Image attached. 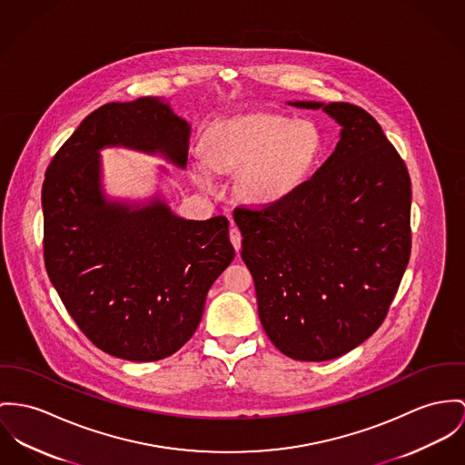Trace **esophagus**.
<instances>
[{"mask_svg": "<svg viewBox=\"0 0 465 465\" xmlns=\"http://www.w3.org/2000/svg\"><path fill=\"white\" fill-rule=\"evenodd\" d=\"M230 241H232L235 251L239 252V251H241V242H242V235H241V230H239L237 226H232V228H230Z\"/></svg>", "mask_w": 465, "mask_h": 465, "instance_id": "34e87169", "label": "esophagus"}]
</instances>
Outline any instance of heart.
Here are the masks:
<instances>
[{
	"label": "heart",
	"instance_id": "b5f03b06",
	"mask_svg": "<svg viewBox=\"0 0 465 465\" xmlns=\"http://www.w3.org/2000/svg\"><path fill=\"white\" fill-rule=\"evenodd\" d=\"M321 131L315 124L293 122L280 113H246L214 124L203 140L205 163L215 173H239L242 198L258 205L276 203L299 187L321 159ZM194 177L213 187L205 164Z\"/></svg>",
	"mask_w": 465,
	"mask_h": 465
}]
</instances>
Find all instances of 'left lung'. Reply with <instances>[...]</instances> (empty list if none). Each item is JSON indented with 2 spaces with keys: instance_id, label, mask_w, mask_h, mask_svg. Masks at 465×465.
<instances>
[{
  "instance_id": "1",
  "label": "left lung",
  "mask_w": 465,
  "mask_h": 465,
  "mask_svg": "<svg viewBox=\"0 0 465 465\" xmlns=\"http://www.w3.org/2000/svg\"><path fill=\"white\" fill-rule=\"evenodd\" d=\"M322 107L341 125L329 159L288 196L237 207L258 317L278 351L329 361L386 319L411 258V177L377 120L349 103Z\"/></svg>"
}]
</instances>
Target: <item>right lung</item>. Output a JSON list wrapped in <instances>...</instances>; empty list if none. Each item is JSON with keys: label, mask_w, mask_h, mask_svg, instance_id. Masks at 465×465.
Wrapping results in <instances>:
<instances>
[{"label": "right lung", "mask_w": 465, "mask_h": 465, "mask_svg": "<svg viewBox=\"0 0 465 465\" xmlns=\"http://www.w3.org/2000/svg\"><path fill=\"white\" fill-rule=\"evenodd\" d=\"M189 133L159 99L109 103L81 122L47 166L45 271L77 327L109 356L146 362L175 354L235 256L224 215L191 221L161 200L133 209L103 196L101 148L157 152L185 168Z\"/></svg>", "instance_id": "1"}]
</instances>
